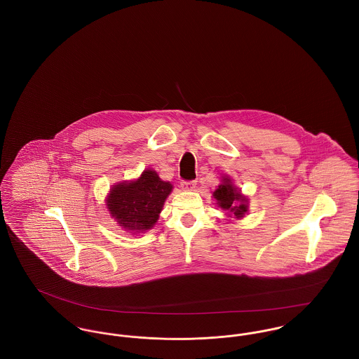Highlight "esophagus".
<instances>
[{"instance_id": "1", "label": "esophagus", "mask_w": 359, "mask_h": 359, "mask_svg": "<svg viewBox=\"0 0 359 359\" xmlns=\"http://www.w3.org/2000/svg\"><path fill=\"white\" fill-rule=\"evenodd\" d=\"M195 187H196V181H182L181 182V188L184 191H192V189H195Z\"/></svg>"}]
</instances>
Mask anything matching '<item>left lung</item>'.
<instances>
[{"instance_id":"obj_1","label":"left lung","mask_w":359,"mask_h":359,"mask_svg":"<svg viewBox=\"0 0 359 359\" xmlns=\"http://www.w3.org/2000/svg\"><path fill=\"white\" fill-rule=\"evenodd\" d=\"M212 196L217 199V205L222 210H226L229 215H233L235 218H242L245 212H248L246 198H243L241 192L236 191L228 178H224V182L217 188Z\"/></svg>"}]
</instances>
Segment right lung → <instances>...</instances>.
<instances>
[{
    "mask_svg": "<svg viewBox=\"0 0 359 359\" xmlns=\"http://www.w3.org/2000/svg\"><path fill=\"white\" fill-rule=\"evenodd\" d=\"M171 189L170 182L161 181L154 170H147L137 181L113 187L107 208L126 231H147L156 224Z\"/></svg>",
    "mask_w": 359,
    "mask_h": 359,
    "instance_id": "1",
    "label": "right lung"
}]
</instances>
